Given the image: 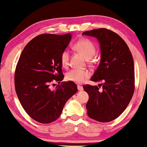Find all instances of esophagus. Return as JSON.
Masks as SVG:
<instances>
[{"instance_id":"34e87169","label":"esophagus","mask_w":147,"mask_h":147,"mask_svg":"<svg viewBox=\"0 0 147 147\" xmlns=\"http://www.w3.org/2000/svg\"><path fill=\"white\" fill-rule=\"evenodd\" d=\"M77 87H78V91H83V90H84V88H83V86H81L78 85L77 86Z\"/></svg>"}]
</instances>
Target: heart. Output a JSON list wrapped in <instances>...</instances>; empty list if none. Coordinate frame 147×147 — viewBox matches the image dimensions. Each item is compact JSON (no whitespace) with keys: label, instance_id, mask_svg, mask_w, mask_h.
Masks as SVG:
<instances>
[{"label":"heart","instance_id":"1","mask_svg":"<svg viewBox=\"0 0 147 147\" xmlns=\"http://www.w3.org/2000/svg\"><path fill=\"white\" fill-rule=\"evenodd\" d=\"M74 49L83 54L86 59L92 57L96 52V46L91 40L88 38H82L77 40L74 46ZM70 52L64 50L61 55V62L63 67L66 68L69 64ZM90 73L86 69H74L66 74V79L73 81L76 84H82L89 77Z\"/></svg>","mask_w":147,"mask_h":147}]
</instances>
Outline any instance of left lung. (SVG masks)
Returning a JSON list of instances; mask_svg holds the SVG:
<instances>
[{
	"mask_svg": "<svg viewBox=\"0 0 147 147\" xmlns=\"http://www.w3.org/2000/svg\"><path fill=\"white\" fill-rule=\"evenodd\" d=\"M82 35L98 39L101 61L91 81H103L102 90L97 86L84 85L88 94L86 107L90 118L109 122L119 117L129 105L134 91V66L131 53L126 42L111 30L98 28Z\"/></svg>",
	"mask_w": 147,
	"mask_h": 147,
	"instance_id": "1",
	"label": "left lung"
}]
</instances>
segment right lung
Returning <instances> with one entry per match:
<instances>
[{
  "mask_svg": "<svg viewBox=\"0 0 147 147\" xmlns=\"http://www.w3.org/2000/svg\"><path fill=\"white\" fill-rule=\"evenodd\" d=\"M71 39V33L39 35L25 46L17 63V96L26 112L39 123L56 121L66 101L78 91L73 81L61 82L55 90L50 86L53 81L60 84L64 78L61 55Z\"/></svg>",
  "mask_w": 147,
  "mask_h": 147,
  "instance_id": "right-lung-1",
  "label": "right lung"
}]
</instances>
